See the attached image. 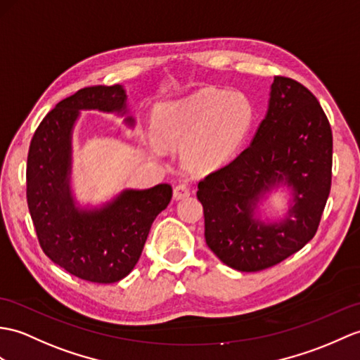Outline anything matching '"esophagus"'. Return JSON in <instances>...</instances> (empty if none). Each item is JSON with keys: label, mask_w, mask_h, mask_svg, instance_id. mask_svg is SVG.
<instances>
[{"label": "esophagus", "mask_w": 360, "mask_h": 360, "mask_svg": "<svg viewBox=\"0 0 360 360\" xmlns=\"http://www.w3.org/2000/svg\"><path fill=\"white\" fill-rule=\"evenodd\" d=\"M187 196H190V187L187 186V184H178L176 187H174V190H173V199H176V200H181V199H184V198H187Z\"/></svg>", "instance_id": "34e87169"}]
</instances>
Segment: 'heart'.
Here are the masks:
<instances>
[{
  "label": "heart",
  "mask_w": 360,
  "mask_h": 360,
  "mask_svg": "<svg viewBox=\"0 0 360 360\" xmlns=\"http://www.w3.org/2000/svg\"><path fill=\"white\" fill-rule=\"evenodd\" d=\"M255 121V107L240 91L200 89L186 98L156 108V135L167 144L181 146L182 161L196 172L218 169L236 155ZM148 147L161 152L156 136Z\"/></svg>",
  "instance_id": "obj_1"
}]
</instances>
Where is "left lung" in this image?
<instances>
[{
  "label": "left lung",
  "mask_w": 360,
  "mask_h": 360,
  "mask_svg": "<svg viewBox=\"0 0 360 360\" xmlns=\"http://www.w3.org/2000/svg\"><path fill=\"white\" fill-rule=\"evenodd\" d=\"M333 135L322 107L300 82L274 77L269 107L250 146L198 184L205 242L239 271L279 264L311 240L331 188ZM285 193L271 217L263 205Z\"/></svg>",
  "instance_id": "obj_1"
}]
</instances>
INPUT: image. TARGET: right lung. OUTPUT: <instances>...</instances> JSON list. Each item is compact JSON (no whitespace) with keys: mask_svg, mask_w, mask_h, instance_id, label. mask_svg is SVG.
Here are the masks:
<instances>
[{"mask_svg":"<svg viewBox=\"0 0 360 360\" xmlns=\"http://www.w3.org/2000/svg\"><path fill=\"white\" fill-rule=\"evenodd\" d=\"M130 115L124 86L81 89L41 121L27 156V205L39 245L53 264L79 279L113 283L139 261L156 216L172 199L170 184L124 188L105 202L81 204L73 190V130L81 112Z\"/></svg>","mask_w":360,"mask_h":360,"instance_id":"add662e5","label":"right lung"}]
</instances>
